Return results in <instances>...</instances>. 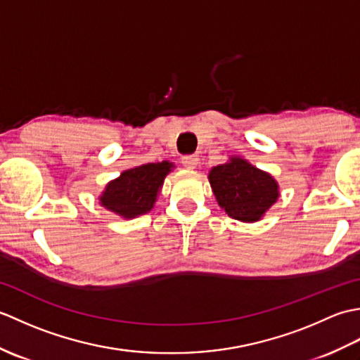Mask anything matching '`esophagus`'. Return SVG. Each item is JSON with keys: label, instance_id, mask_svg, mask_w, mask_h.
I'll return each instance as SVG.
<instances>
[{"label": "esophagus", "instance_id": "esophagus-1", "mask_svg": "<svg viewBox=\"0 0 360 360\" xmlns=\"http://www.w3.org/2000/svg\"><path fill=\"white\" fill-rule=\"evenodd\" d=\"M198 160H200V158L196 155H186L181 158V162L186 168H195L198 165Z\"/></svg>", "mask_w": 360, "mask_h": 360}]
</instances>
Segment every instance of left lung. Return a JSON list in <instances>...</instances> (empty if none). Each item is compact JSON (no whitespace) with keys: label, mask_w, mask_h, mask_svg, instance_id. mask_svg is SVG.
I'll return each mask as SVG.
<instances>
[{"label":"left lung","mask_w":360,"mask_h":360,"mask_svg":"<svg viewBox=\"0 0 360 360\" xmlns=\"http://www.w3.org/2000/svg\"><path fill=\"white\" fill-rule=\"evenodd\" d=\"M209 179L221 207L229 217L244 223L258 221L278 198V186L272 176L240 158L213 167Z\"/></svg>","instance_id":"8db88e82"}]
</instances>
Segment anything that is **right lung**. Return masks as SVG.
I'll return each mask as SVG.
<instances>
[{"instance_id":"right-lung-1","label":"right lung","mask_w":360,"mask_h":360,"mask_svg":"<svg viewBox=\"0 0 360 360\" xmlns=\"http://www.w3.org/2000/svg\"><path fill=\"white\" fill-rule=\"evenodd\" d=\"M172 167L170 162L164 160L129 168L106 186L101 196L102 205L125 218L143 215L155 205L159 187Z\"/></svg>"}]
</instances>
